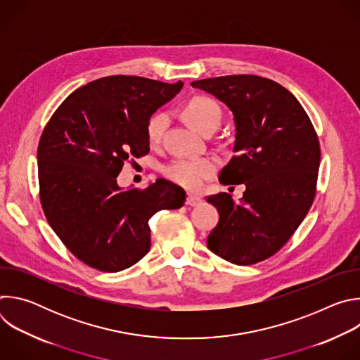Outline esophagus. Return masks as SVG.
<instances>
[{
	"mask_svg": "<svg viewBox=\"0 0 360 360\" xmlns=\"http://www.w3.org/2000/svg\"><path fill=\"white\" fill-rule=\"evenodd\" d=\"M202 202V198L196 193H188L186 196V205H191V207H198V205Z\"/></svg>",
	"mask_w": 360,
	"mask_h": 360,
	"instance_id": "1",
	"label": "esophagus"
}]
</instances>
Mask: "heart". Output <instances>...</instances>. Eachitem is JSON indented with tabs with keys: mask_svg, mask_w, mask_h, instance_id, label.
<instances>
[{
	"mask_svg": "<svg viewBox=\"0 0 360 360\" xmlns=\"http://www.w3.org/2000/svg\"><path fill=\"white\" fill-rule=\"evenodd\" d=\"M188 122L200 134L217 131L221 125L222 111L212 98L193 96L184 108ZM168 125V115L158 112L146 125V136L150 145H158ZM217 169L214 158H179L165 168V175L175 184L186 189H198L205 179H208Z\"/></svg>",
	"mask_w": 360,
	"mask_h": 360,
	"instance_id": "1",
	"label": "heart"
}]
</instances>
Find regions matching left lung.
<instances>
[{"label":"left lung","mask_w":360,"mask_h":360,"mask_svg":"<svg viewBox=\"0 0 360 360\" xmlns=\"http://www.w3.org/2000/svg\"><path fill=\"white\" fill-rule=\"evenodd\" d=\"M232 111L235 157L221 171L224 185H245L240 202L226 192L208 196L219 222L208 248L235 265L275 255L311 210L321 146L299 101L278 82L256 75H226L191 82Z\"/></svg>","instance_id":"left-lung-1"}]
</instances>
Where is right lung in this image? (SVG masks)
<instances>
[{"label": "right lung", "instance_id": "1", "mask_svg": "<svg viewBox=\"0 0 360 360\" xmlns=\"http://www.w3.org/2000/svg\"><path fill=\"white\" fill-rule=\"evenodd\" d=\"M184 82L111 75L74 91L46 124L38 145L45 218L79 261L120 272L148 253L149 218L181 208L185 191L157 179L143 189L117 184L124 162L149 152L146 125Z\"/></svg>", "mask_w": 360, "mask_h": 360}]
</instances>
